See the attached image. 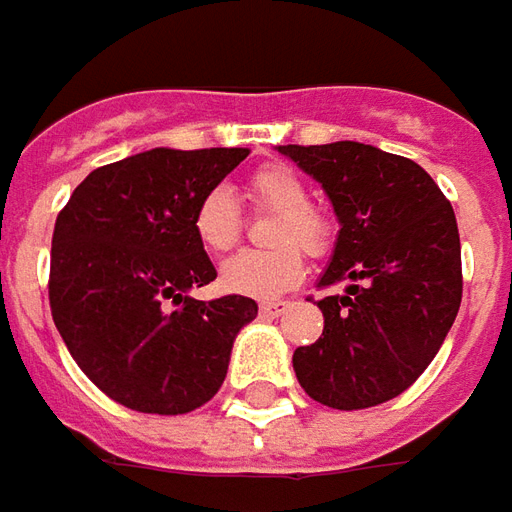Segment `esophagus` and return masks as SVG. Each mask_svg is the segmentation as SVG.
I'll return each instance as SVG.
<instances>
[{
    "label": "esophagus",
    "instance_id": "34e87169",
    "mask_svg": "<svg viewBox=\"0 0 512 512\" xmlns=\"http://www.w3.org/2000/svg\"><path fill=\"white\" fill-rule=\"evenodd\" d=\"M286 308H289L286 300H267V303L259 306V311H262V317H281Z\"/></svg>",
    "mask_w": 512,
    "mask_h": 512
}]
</instances>
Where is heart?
<instances>
[{"label":"heart","instance_id":"obj_1","mask_svg":"<svg viewBox=\"0 0 512 512\" xmlns=\"http://www.w3.org/2000/svg\"><path fill=\"white\" fill-rule=\"evenodd\" d=\"M245 195L256 212H275L267 228V250H242L220 267V286L231 295L278 297L300 284L306 250L320 259L333 248L331 215L308 201L306 181L286 165H264L245 181ZM245 231V217L231 192L215 187L201 195L192 212V234L206 253H228Z\"/></svg>","mask_w":512,"mask_h":512}]
</instances>
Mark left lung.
Instances as JSON below:
<instances>
[{
    "instance_id": "left-lung-1",
    "label": "left lung",
    "mask_w": 512,
    "mask_h": 512,
    "mask_svg": "<svg viewBox=\"0 0 512 512\" xmlns=\"http://www.w3.org/2000/svg\"><path fill=\"white\" fill-rule=\"evenodd\" d=\"M328 192L342 223L320 286L325 328L292 355L311 400L361 411L400 397L430 366L463 297L458 220L413 159L342 140L281 146Z\"/></svg>"
}]
</instances>
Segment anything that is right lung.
Wrapping results in <instances>:
<instances>
[{"mask_svg":"<svg viewBox=\"0 0 512 512\" xmlns=\"http://www.w3.org/2000/svg\"><path fill=\"white\" fill-rule=\"evenodd\" d=\"M248 148H154L96 168L60 209L49 306L76 366L110 400L140 413L201 408L223 386L256 300L190 297L217 273L192 212Z\"/></svg>","mask_w":512,"mask_h":512,"instance_id":"right-lung-1","label":"right lung"}]
</instances>
